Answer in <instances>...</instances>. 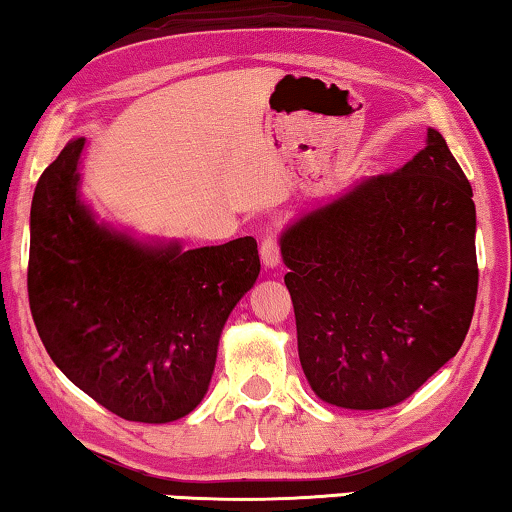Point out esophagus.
<instances>
[{
    "label": "esophagus",
    "mask_w": 512,
    "mask_h": 512,
    "mask_svg": "<svg viewBox=\"0 0 512 512\" xmlns=\"http://www.w3.org/2000/svg\"><path fill=\"white\" fill-rule=\"evenodd\" d=\"M261 258H263L265 268H277L279 261H281V251H279L277 238L268 235V238L261 242Z\"/></svg>",
    "instance_id": "1"
}]
</instances>
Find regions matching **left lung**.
Wrapping results in <instances>:
<instances>
[{
    "label": "left lung",
    "instance_id": "left-lung-1",
    "mask_svg": "<svg viewBox=\"0 0 512 512\" xmlns=\"http://www.w3.org/2000/svg\"><path fill=\"white\" fill-rule=\"evenodd\" d=\"M311 390L388 409L446 365L478 295L473 191L436 129L395 173L360 180L281 235Z\"/></svg>",
    "mask_w": 512,
    "mask_h": 512
}]
</instances>
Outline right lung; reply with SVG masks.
Returning <instances> with one entry per match:
<instances>
[{
	"mask_svg": "<svg viewBox=\"0 0 512 512\" xmlns=\"http://www.w3.org/2000/svg\"><path fill=\"white\" fill-rule=\"evenodd\" d=\"M85 138L39 177L27 293L55 365L115 416L173 422L201 404L228 314L261 272L254 238L182 251L140 244L78 196Z\"/></svg>",
	"mask_w": 512,
	"mask_h": 512,
	"instance_id": "1",
	"label": "right lung"
}]
</instances>
